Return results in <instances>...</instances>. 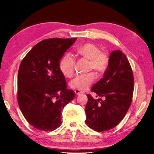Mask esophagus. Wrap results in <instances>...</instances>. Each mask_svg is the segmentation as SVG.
<instances>
[{
	"mask_svg": "<svg viewBox=\"0 0 154 154\" xmlns=\"http://www.w3.org/2000/svg\"><path fill=\"white\" fill-rule=\"evenodd\" d=\"M74 92H75V94L76 95H80V94H83V92L79 89H76L75 91H74Z\"/></svg>",
	"mask_w": 154,
	"mask_h": 154,
	"instance_id": "34e87169",
	"label": "esophagus"
}]
</instances>
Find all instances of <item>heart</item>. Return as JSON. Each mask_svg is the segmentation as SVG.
<instances>
[{
	"label": "heart",
	"mask_w": 154,
	"mask_h": 154,
	"mask_svg": "<svg viewBox=\"0 0 154 154\" xmlns=\"http://www.w3.org/2000/svg\"><path fill=\"white\" fill-rule=\"evenodd\" d=\"M78 57L88 60V70L94 69L98 74L106 71L109 63V55L105 51H101L97 45L86 42L79 45L76 49ZM60 69L65 76L71 78L74 75L75 60L70 54H65L59 63ZM96 79L93 72L78 76L71 82L70 85L72 88L81 91L88 89Z\"/></svg>",
	"instance_id": "b5f03b06"
}]
</instances>
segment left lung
<instances>
[{
    "label": "left lung",
    "mask_w": 154,
    "mask_h": 154,
    "mask_svg": "<svg viewBox=\"0 0 154 154\" xmlns=\"http://www.w3.org/2000/svg\"><path fill=\"white\" fill-rule=\"evenodd\" d=\"M132 67L125 54L116 50L110 55L108 67L103 78L91 88L97 96L95 100L87 94L85 123L97 132H104L117 126L132 103L134 91Z\"/></svg>",
    "instance_id": "1"
}]
</instances>
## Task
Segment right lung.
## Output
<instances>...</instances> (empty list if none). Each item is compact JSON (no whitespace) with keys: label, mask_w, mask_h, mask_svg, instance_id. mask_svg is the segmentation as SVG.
<instances>
[{"label":"right lung","mask_w":154,"mask_h":154,"mask_svg":"<svg viewBox=\"0 0 154 154\" xmlns=\"http://www.w3.org/2000/svg\"><path fill=\"white\" fill-rule=\"evenodd\" d=\"M75 38H49L36 44L22 60L17 100L26 119L35 128L53 131L62 123L63 107L75 97L67 88L59 63Z\"/></svg>","instance_id":"add662e5"}]
</instances>
